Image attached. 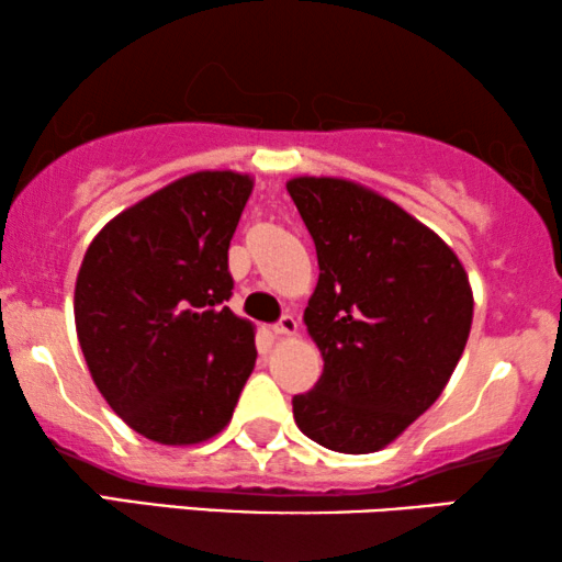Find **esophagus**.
Wrapping results in <instances>:
<instances>
[{
	"label": "esophagus",
	"instance_id": "34e87169",
	"mask_svg": "<svg viewBox=\"0 0 562 562\" xmlns=\"http://www.w3.org/2000/svg\"><path fill=\"white\" fill-rule=\"evenodd\" d=\"M296 327H299L296 319L291 317V314H283V317H281L279 322H276V325H273L271 329H273L276 335H294Z\"/></svg>",
	"mask_w": 562,
	"mask_h": 562
}]
</instances>
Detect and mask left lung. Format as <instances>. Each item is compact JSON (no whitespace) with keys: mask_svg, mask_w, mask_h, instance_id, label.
<instances>
[{"mask_svg":"<svg viewBox=\"0 0 562 562\" xmlns=\"http://www.w3.org/2000/svg\"><path fill=\"white\" fill-rule=\"evenodd\" d=\"M319 281L304 310L325 360L294 419L310 440L363 456L386 448L442 394L468 342L473 291L456 252L389 199L352 181L286 183Z\"/></svg>","mask_w":562,"mask_h":562,"instance_id":"left-lung-1","label":"left lung"}]
</instances>
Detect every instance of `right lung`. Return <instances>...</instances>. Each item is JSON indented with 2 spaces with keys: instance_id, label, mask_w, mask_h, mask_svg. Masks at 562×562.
<instances>
[{
  "instance_id": "right-lung-1",
  "label": "right lung",
  "mask_w": 562,
  "mask_h": 562,
  "mask_svg": "<svg viewBox=\"0 0 562 562\" xmlns=\"http://www.w3.org/2000/svg\"><path fill=\"white\" fill-rule=\"evenodd\" d=\"M250 191L243 173L183 176L117 214L83 256L74 314L91 379L153 442L217 435L256 366L252 325L227 306Z\"/></svg>"
}]
</instances>
